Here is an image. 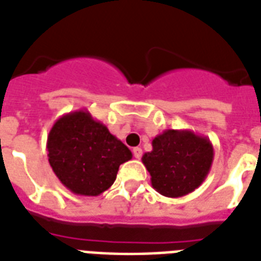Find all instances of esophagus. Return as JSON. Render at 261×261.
Instances as JSON below:
<instances>
[{
    "mask_svg": "<svg viewBox=\"0 0 261 261\" xmlns=\"http://www.w3.org/2000/svg\"><path fill=\"white\" fill-rule=\"evenodd\" d=\"M133 154H134L135 159H141V156H142V149L134 148L133 149Z\"/></svg>",
    "mask_w": 261,
    "mask_h": 261,
    "instance_id": "obj_1",
    "label": "esophagus"
}]
</instances>
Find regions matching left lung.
<instances>
[{
  "label": "left lung",
  "instance_id": "left-lung-1",
  "mask_svg": "<svg viewBox=\"0 0 261 261\" xmlns=\"http://www.w3.org/2000/svg\"><path fill=\"white\" fill-rule=\"evenodd\" d=\"M152 152L142 156L150 182L162 196L178 198L200 188L214 162L210 138L190 130H166L154 137Z\"/></svg>",
  "mask_w": 261,
  "mask_h": 261
}]
</instances>
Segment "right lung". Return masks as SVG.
<instances>
[{"mask_svg":"<svg viewBox=\"0 0 261 261\" xmlns=\"http://www.w3.org/2000/svg\"><path fill=\"white\" fill-rule=\"evenodd\" d=\"M46 149L60 182L73 194L87 197L108 190L120 164L133 157L130 149L87 109L59 117L49 131Z\"/></svg>","mask_w":261,"mask_h":261,"instance_id":"right-lung-1","label":"right lung"}]
</instances>
